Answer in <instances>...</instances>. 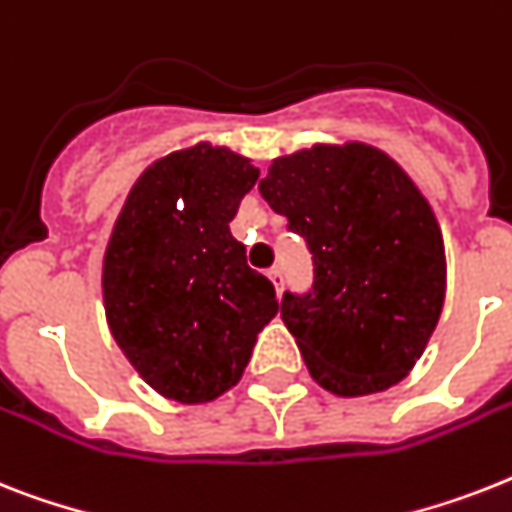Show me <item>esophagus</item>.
I'll use <instances>...</instances> for the list:
<instances>
[{"mask_svg": "<svg viewBox=\"0 0 512 512\" xmlns=\"http://www.w3.org/2000/svg\"><path fill=\"white\" fill-rule=\"evenodd\" d=\"M268 278L273 281V286H276V294L284 292V270L281 268H270L268 270Z\"/></svg>", "mask_w": 512, "mask_h": 512, "instance_id": "esophagus-1", "label": "esophagus"}]
</instances>
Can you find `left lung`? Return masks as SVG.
<instances>
[{
	"instance_id": "1",
	"label": "left lung",
	"mask_w": 512,
	"mask_h": 512,
	"mask_svg": "<svg viewBox=\"0 0 512 512\" xmlns=\"http://www.w3.org/2000/svg\"><path fill=\"white\" fill-rule=\"evenodd\" d=\"M260 194L313 252V292L281 299L315 384L363 397L400 384L423 355L447 292L439 220L384 149L313 144L270 162Z\"/></svg>"
}]
</instances>
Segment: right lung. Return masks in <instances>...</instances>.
I'll return each instance as SVG.
<instances>
[{
  "instance_id": "right-lung-1",
  "label": "right lung",
  "mask_w": 512,
  "mask_h": 512,
  "mask_svg": "<svg viewBox=\"0 0 512 512\" xmlns=\"http://www.w3.org/2000/svg\"><path fill=\"white\" fill-rule=\"evenodd\" d=\"M260 170L199 141L149 165L120 207L102 260L112 339L165 400L213 402L239 384L278 313L273 284L231 236Z\"/></svg>"
}]
</instances>
